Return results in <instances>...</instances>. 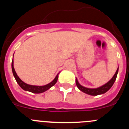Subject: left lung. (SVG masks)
I'll return each instance as SVG.
<instances>
[{
    "mask_svg": "<svg viewBox=\"0 0 129 129\" xmlns=\"http://www.w3.org/2000/svg\"><path fill=\"white\" fill-rule=\"evenodd\" d=\"M118 73V68L117 69V70H116V73H115V74L114 75L113 77H112V78L108 82V83H107L105 85H103V86H100V87L99 88H88L84 87V86H81V85L79 83L77 79H76V85H77L78 88L81 91L85 92V93L88 94V95H100V94H105V92H107V91L109 90L110 88L112 86V85H113V84L114 83L115 81H116V79Z\"/></svg>",
    "mask_w": 129,
    "mask_h": 129,
    "instance_id": "obj_1",
    "label": "left lung"
}]
</instances>
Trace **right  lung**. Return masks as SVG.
<instances>
[{
	"mask_svg": "<svg viewBox=\"0 0 129 129\" xmlns=\"http://www.w3.org/2000/svg\"><path fill=\"white\" fill-rule=\"evenodd\" d=\"M11 68H12V72H13V76H14L15 78L16 81H17V83L19 84V86L22 88V89L24 90L29 91V92H32V93H35V94H40V93H43V92H45V91H46L47 90H48L49 88H50L52 86H53V85L57 83V81L58 75H57L56 77H55L54 79H53L51 83H48V85H44V86H35V85H28V84L24 83V82L19 78V76H17V74H16L15 70L14 67H13V61H12V62H11Z\"/></svg>",
	"mask_w": 129,
	"mask_h": 129,
	"instance_id": "right-lung-1",
	"label": "right lung"
}]
</instances>
